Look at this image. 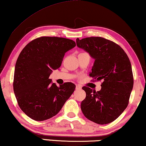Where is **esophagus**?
<instances>
[{
    "instance_id": "obj_1",
    "label": "esophagus",
    "mask_w": 146,
    "mask_h": 146,
    "mask_svg": "<svg viewBox=\"0 0 146 146\" xmlns=\"http://www.w3.org/2000/svg\"><path fill=\"white\" fill-rule=\"evenodd\" d=\"M80 89H81V87H80V86L76 85V90H80Z\"/></svg>"
}]
</instances>
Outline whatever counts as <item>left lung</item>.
Listing matches in <instances>:
<instances>
[{
	"instance_id": "left-lung-1",
	"label": "left lung",
	"mask_w": 146,
	"mask_h": 146,
	"mask_svg": "<svg viewBox=\"0 0 146 146\" xmlns=\"http://www.w3.org/2000/svg\"><path fill=\"white\" fill-rule=\"evenodd\" d=\"M76 44L95 59L89 76L93 81L102 80L100 91L82 87L86 98L81 102V110L91 121L100 125L110 123L129 104L133 87L130 60L118 44L104 38H77Z\"/></svg>"
}]
</instances>
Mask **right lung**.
I'll return each instance as SVG.
<instances>
[{"mask_svg": "<svg viewBox=\"0 0 146 146\" xmlns=\"http://www.w3.org/2000/svg\"><path fill=\"white\" fill-rule=\"evenodd\" d=\"M70 39L42 36L23 48L14 72L13 91L21 110L32 119L42 121L55 116L75 90L74 84L57 86L49 76L62 65L65 53L74 47Z\"/></svg>", "mask_w": 146, "mask_h": 146, "instance_id": "obj_1", "label": "right lung"}]
</instances>
